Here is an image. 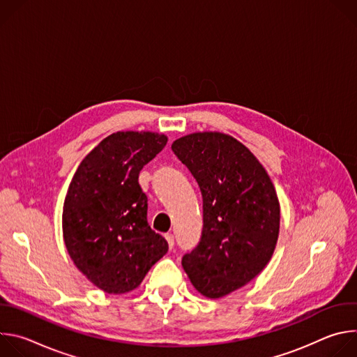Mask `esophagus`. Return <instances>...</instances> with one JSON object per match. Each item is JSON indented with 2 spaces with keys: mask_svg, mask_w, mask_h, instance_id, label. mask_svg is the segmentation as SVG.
Segmentation results:
<instances>
[{
  "mask_svg": "<svg viewBox=\"0 0 357 357\" xmlns=\"http://www.w3.org/2000/svg\"><path fill=\"white\" fill-rule=\"evenodd\" d=\"M165 238H167V241H168L169 248H174V245H175V237H174V234H172V233H167V234H165Z\"/></svg>",
  "mask_w": 357,
  "mask_h": 357,
  "instance_id": "esophagus-1",
  "label": "esophagus"
}]
</instances>
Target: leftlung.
<instances>
[{"mask_svg": "<svg viewBox=\"0 0 357 357\" xmlns=\"http://www.w3.org/2000/svg\"><path fill=\"white\" fill-rule=\"evenodd\" d=\"M174 154L199 185L203 229L182 257L193 287L220 298L257 277L270 261L280 231V203L263 165L237 139L196 132L176 139Z\"/></svg>", "mask_w": 357, "mask_h": 357, "instance_id": "obj_1", "label": "left lung"}]
</instances>
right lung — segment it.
<instances>
[{
  "label": "right lung",
  "mask_w": 357,
  "mask_h": 357,
  "mask_svg": "<svg viewBox=\"0 0 357 357\" xmlns=\"http://www.w3.org/2000/svg\"><path fill=\"white\" fill-rule=\"evenodd\" d=\"M155 132L120 131L79 165L63 203V238L75 266L100 289L137 288L168 251L146 220L148 197L138 175L167 145Z\"/></svg>",
  "instance_id": "add662e5"
}]
</instances>
